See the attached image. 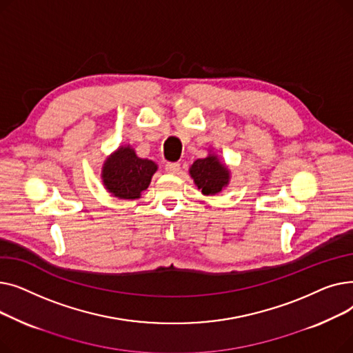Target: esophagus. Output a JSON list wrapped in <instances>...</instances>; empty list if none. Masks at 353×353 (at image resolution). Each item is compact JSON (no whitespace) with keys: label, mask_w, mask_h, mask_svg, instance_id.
Masks as SVG:
<instances>
[{"label":"esophagus","mask_w":353,"mask_h":353,"mask_svg":"<svg viewBox=\"0 0 353 353\" xmlns=\"http://www.w3.org/2000/svg\"><path fill=\"white\" fill-rule=\"evenodd\" d=\"M165 172L169 174H177L180 172V164L179 163H167Z\"/></svg>","instance_id":"obj_1"}]
</instances>
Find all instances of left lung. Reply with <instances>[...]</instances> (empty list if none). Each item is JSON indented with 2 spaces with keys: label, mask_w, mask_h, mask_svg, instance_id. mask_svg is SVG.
I'll return each instance as SVG.
<instances>
[{
  "label": "left lung",
  "mask_w": 353,
  "mask_h": 353,
  "mask_svg": "<svg viewBox=\"0 0 353 353\" xmlns=\"http://www.w3.org/2000/svg\"><path fill=\"white\" fill-rule=\"evenodd\" d=\"M189 174L197 189L205 196H216L221 193L230 183V169L220 161L213 148H210L205 159H197L190 165Z\"/></svg>",
  "instance_id": "left-lung-1"
}]
</instances>
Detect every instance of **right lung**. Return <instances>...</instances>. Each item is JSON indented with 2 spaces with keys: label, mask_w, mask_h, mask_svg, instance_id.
<instances>
[{
  "label": "right lung",
  "mask_w": 353,
  "mask_h": 353,
  "mask_svg": "<svg viewBox=\"0 0 353 353\" xmlns=\"http://www.w3.org/2000/svg\"><path fill=\"white\" fill-rule=\"evenodd\" d=\"M157 169L153 160L139 157L132 145L124 144L104 160L101 181L111 196L121 200H137L148 188Z\"/></svg>",
  "instance_id": "right-lung-1"
}]
</instances>
